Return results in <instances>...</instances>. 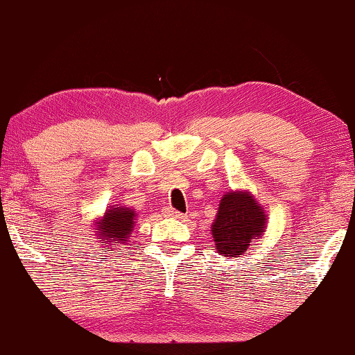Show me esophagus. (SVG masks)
<instances>
[{"mask_svg": "<svg viewBox=\"0 0 355 355\" xmlns=\"http://www.w3.org/2000/svg\"><path fill=\"white\" fill-rule=\"evenodd\" d=\"M165 217L175 218V220H182L183 217H185V215L180 214V211L175 210V209H166V210H165Z\"/></svg>", "mask_w": 355, "mask_h": 355, "instance_id": "34e87169", "label": "esophagus"}]
</instances>
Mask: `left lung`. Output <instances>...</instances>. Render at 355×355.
I'll list each match as a JSON object with an SVG mask.
<instances>
[{"mask_svg": "<svg viewBox=\"0 0 355 355\" xmlns=\"http://www.w3.org/2000/svg\"><path fill=\"white\" fill-rule=\"evenodd\" d=\"M267 214L248 190H230L222 195L211 223L215 250L223 257H239L255 239L263 237Z\"/></svg>", "mask_w": 355, "mask_h": 355, "instance_id": "obj_1", "label": "left lung"}]
</instances>
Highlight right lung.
<instances>
[{
	"label": "right lung",
	"instance_id": "add662e5",
	"mask_svg": "<svg viewBox=\"0 0 355 355\" xmlns=\"http://www.w3.org/2000/svg\"><path fill=\"white\" fill-rule=\"evenodd\" d=\"M135 220L137 214L132 207H108L105 214L93 222V235H95L101 250L108 247L116 254L118 248L126 245L128 239L132 237Z\"/></svg>",
	"mask_w": 355,
	"mask_h": 355
}]
</instances>
